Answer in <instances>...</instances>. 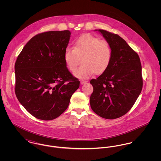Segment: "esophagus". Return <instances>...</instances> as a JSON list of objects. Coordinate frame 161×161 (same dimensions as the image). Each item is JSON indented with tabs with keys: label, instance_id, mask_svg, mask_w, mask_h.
Here are the masks:
<instances>
[{
	"label": "esophagus",
	"instance_id": "34e87169",
	"mask_svg": "<svg viewBox=\"0 0 161 161\" xmlns=\"http://www.w3.org/2000/svg\"><path fill=\"white\" fill-rule=\"evenodd\" d=\"M87 82V81L86 80H80V83L81 84H86Z\"/></svg>",
	"mask_w": 161,
	"mask_h": 161
}]
</instances>
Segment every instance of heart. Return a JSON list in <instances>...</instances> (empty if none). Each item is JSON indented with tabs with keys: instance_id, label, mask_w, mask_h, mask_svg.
<instances>
[{
	"instance_id": "obj_1",
	"label": "heart",
	"mask_w": 161,
	"mask_h": 161,
	"mask_svg": "<svg viewBox=\"0 0 161 161\" xmlns=\"http://www.w3.org/2000/svg\"><path fill=\"white\" fill-rule=\"evenodd\" d=\"M82 57L83 64L74 72L75 77L86 78L95 72L101 74L110 64L111 47L107 41L85 34L75 39L73 47H67L63 54L65 64L72 72L76 70Z\"/></svg>"
}]
</instances>
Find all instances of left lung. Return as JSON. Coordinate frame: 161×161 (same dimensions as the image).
Segmentation results:
<instances>
[{
	"mask_svg": "<svg viewBox=\"0 0 161 161\" xmlns=\"http://www.w3.org/2000/svg\"><path fill=\"white\" fill-rule=\"evenodd\" d=\"M98 31L111 47L112 60L100 76L90 81L93 87L90 104L96 114L114 119L126 114L141 92V63L138 54L120 36Z\"/></svg>",
	"mask_w": 161,
	"mask_h": 161,
	"instance_id": "8db88e82",
	"label": "left lung"
}]
</instances>
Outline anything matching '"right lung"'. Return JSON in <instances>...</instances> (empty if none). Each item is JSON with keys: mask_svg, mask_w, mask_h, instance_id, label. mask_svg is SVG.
<instances>
[{"mask_svg": "<svg viewBox=\"0 0 161 161\" xmlns=\"http://www.w3.org/2000/svg\"><path fill=\"white\" fill-rule=\"evenodd\" d=\"M70 37L69 30L37 34L23 47L15 61V95L39 119L53 120L61 115L80 86L63 58Z\"/></svg>", "mask_w": 161, "mask_h": 161, "instance_id": "1", "label": "right lung"}]
</instances>
